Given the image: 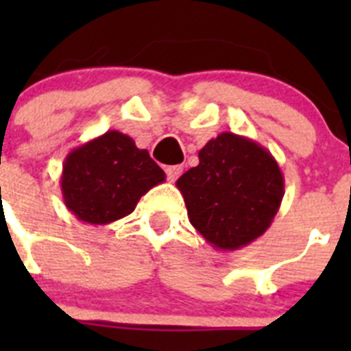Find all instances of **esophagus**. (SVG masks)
<instances>
[{"label":"esophagus","mask_w":351,"mask_h":351,"mask_svg":"<svg viewBox=\"0 0 351 351\" xmlns=\"http://www.w3.org/2000/svg\"><path fill=\"white\" fill-rule=\"evenodd\" d=\"M165 172H167V178H169L170 181H176V179H178L179 176L182 173V167L181 165H170V167H167Z\"/></svg>","instance_id":"34e87169"}]
</instances>
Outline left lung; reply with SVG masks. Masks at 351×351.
<instances>
[{"label":"left lung","mask_w":351,"mask_h":351,"mask_svg":"<svg viewBox=\"0 0 351 351\" xmlns=\"http://www.w3.org/2000/svg\"><path fill=\"white\" fill-rule=\"evenodd\" d=\"M197 167L176 186L195 230L216 250L247 246L271 226L285 195V178L267 149L232 132L198 151Z\"/></svg>","instance_id":"left-lung-1"}]
</instances>
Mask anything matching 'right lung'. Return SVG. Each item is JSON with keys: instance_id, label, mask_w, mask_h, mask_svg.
Segmentation results:
<instances>
[{"instance_id": "add662e5", "label": "right lung", "mask_w": 351, "mask_h": 351, "mask_svg": "<svg viewBox=\"0 0 351 351\" xmlns=\"http://www.w3.org/2000/svg\"><path fill=\"white\" fill-rule=\"evenodd\" d=\"M165 182V172L132 137L108 130L64 158L61 193L80 221L108 225L137 207L142 195Z\"/></svg>"}]
</instances>
